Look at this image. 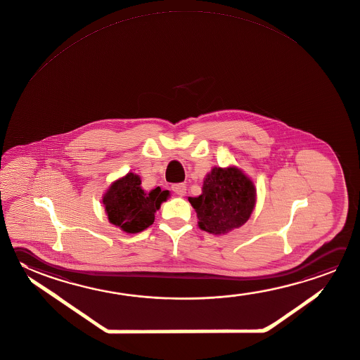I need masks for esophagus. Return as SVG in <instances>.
Returning a JSON list of instances; mask_svg holds the SVG:
<instances>
[{"mask_svg": "<svg viewBox=\"0 0 360 360\" xmlns=\"http://www.w3.org/2000/svg\"><path fill=\"white\" fill-rule=\"evenodd\" d=\"M171 189L179 196H184L186 194V186H185V184H174V185L171 186Z\"/></svg>", "mask_w": 360, "mask_h": 360, "instance_id": "obj_1", "label": "esophagus"}]
</instances>
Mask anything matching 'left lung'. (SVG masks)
Returning a JSON list of instances; mask_svg holds the SVG:
<instances>
[{"label":"left lung","instance_id":"left-lung-1","mask_svg":"<svg viewBox=\"0 0 360 360\" xmlns=\"http://www.w3.org/2000/svg\"><path fill=\"white\" fill-rule=\"evenodd\" d=\"M199 227L212 235H227L249 221L256 204L254 183L240 169L213 167L204 177L202 194L189 198Z\"/></svg>","mask_w":360,"mask_h":360}]
</instances>
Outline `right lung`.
<instances>
[{"label":"right lung","mask_w":360,"mask_h":360,"mask_svg":"<svg viewBox=\"0 0 360 360\" xmlns=\"http://www.w3.org/2000/svg\"><path fill=\"white\" fill-rule=\"evenodd\" d=\"M141 177L129 172L111 184L103 196L105 212L111 224L127 233H138L155 222V213L160 210L170 193L158 186L144 193Z\"/></svg>","instance_id":"right-lung-1"}]
</instances>
